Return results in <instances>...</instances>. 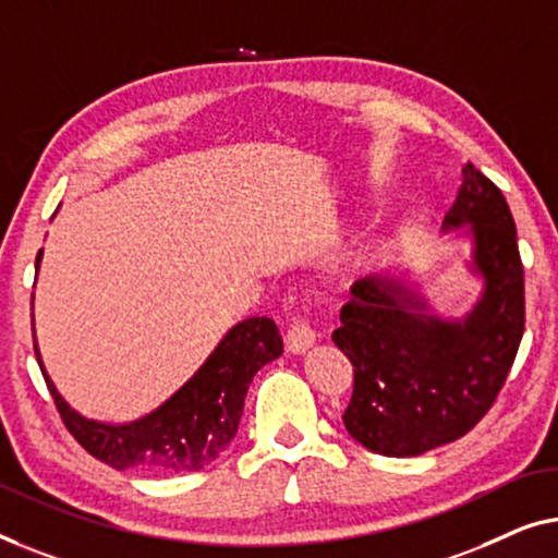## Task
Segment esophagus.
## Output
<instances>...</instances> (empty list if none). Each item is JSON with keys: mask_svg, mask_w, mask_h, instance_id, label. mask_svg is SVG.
I'll use <instances>...</instances> for the list:
<instances>
[{"mask_svg": "<svg viewBox=\"0 0 558 558\" xmlns=\"http://www.w3.org/2000/svg\"><path fill=\"white\" fill-rule=\"evenodd\" d=\"M316 343V331L305 318H293L286 333V349L290 354H305Z\"/></svg>", "mask_w": 558, "mask_h": 558, "instance_id": "1", "label": "esophagus"}]
</instances>
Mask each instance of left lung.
Here are the masks:
<instances>
[{"label":"left lung","mask_w":558,"mask_h":558,"mask_svg":"<svg viewBox=\"0 0 558 558\" xmlns=\"http://www.w3.org/2000/svg\"><path fill=\"white\" fill-rule=\"evenodd\" d=\"M468 227L483 295L465 318L427 311L402 280L351 288L333 343L354 366L349 435L387 458H414L468 435L504 389L523 339L525 298L515 222L504 192L473 163L442 227Z\"/></svg>","instance_id":"1"}]
</instances>
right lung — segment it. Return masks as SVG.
<instances>
[{
    "label": "right lung",
    "instance_id": "right-lung-1",
    "mask_svg": "<svg viewBox=\"0 0 558 558\" xmlns=\"http://www.w3.org/2000/svg\"><path fill=\"white\" fill-rule=\"evenodd\" d=\"M40 257L43 250L37 253L35 268H40ZM280 354L282 339L276 320L265 316L242 320L227 331L199 372L159 410L129 425H106L70 410L47 376L35 347L37 364L68 433L106 465L116 470L141 468L148 473H194L217 460L238 435L250 381Z\"/></svg>",
    "mask_w": 558,
    "mask_h": 558
}]
</instances>
